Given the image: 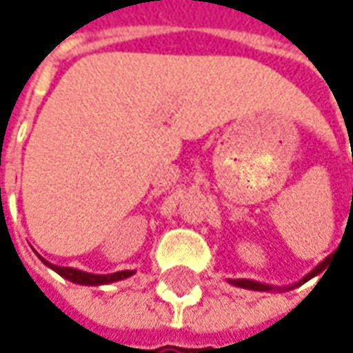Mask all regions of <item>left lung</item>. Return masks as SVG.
<instances>
[{"instance_id":"1","label":"left lung","mask_w":353,"mask_h":353,"mask_svg":"<svg viewBox=\"0 0 353 353\" xmlns=\"http://www.w3.org/2000/svg\"><path fill=\"white\" fill-rule=\"evenodd\" d=\"M332 256V254H330ZM330 256H326L321 264H316L313 270L309 272L305 278L297 281V283H293V285H285V288H276V285H270V283H262V281H254V280H247V278H239V280H227L229 283H233V285H237V288H243V290H252V292H288V290H293V288H297V285H301L305 281H309L314 276H319V274H323V270L326 268V262Z\"/></svg>"}]
</instances>
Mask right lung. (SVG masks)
Returning a JSON list of instances; mask_svg holds the SVG:
<instances>
[{
    "label": "right lung",
    "instance_id": "right-lung-1",
    "mask_svg": "<svg viewBox=\"0 0 353 353\" xmlns=\"http://www.w3.org/2000/svg\"><path fill=\"white\" fill-rule=\"evenodd\" d=\"M39 259L56 272L60 274L61 278L65 280L73 281V283H79V285H105V283H112V281H120L126 280L130 276H134L136 272L134 270H122V272H114V274H91V272H83L77 270V268H70V266H56V264H50L48 260H44L39 254Z\"/></svg>",
    "mask_w": 353,
    "mask_h": 353
}]
</instances>
